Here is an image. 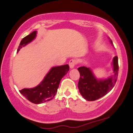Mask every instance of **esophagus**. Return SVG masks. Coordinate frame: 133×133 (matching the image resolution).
Returning a JSON list of instances; mask_svg holds the SVG:
<instances>
[{
	"label": "esophagus",
	"mask_w": 133,
	"mask_h": 133,
	"mask_svg": "<svg viewBox=\"0 0 133 133\" xmlns=\"http://www.w3.org/2000/svg\"><path fill=\"white\" fill-rule=\"evenodd\" d=\"M76 64V61L74 60V59H71V60H70L69 62V67L71 69L74 68Z\"/></svg>",
	"instance_id": "obj_1"
}]
</instances>
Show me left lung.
Wrapping results in <instances>:
<instances>
[{
  "label": "left lung",
  "instance_id": "left-lung-1",
  "mask_svg": "<svg viewBox=\"0 0 133 133\" xmlns=\"http://www.w3.org/2000/svg\"><path fill=\"white\" fill-rule=\"evenodd\" d=\"M111 43L112 44L110 39ZM112 65L113 74L107 79H97L89 68L82 66L77 69L80 73L78 88L81 94L85 99L92 101L103 97L114 88L118 76V58L114 57Z\"/></svg>",
  "mask_w": 133,
  "mask_h": 133
}]
</instances>
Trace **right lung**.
Masks as SVG:
<instances>
[{"label": "right lung", "instance_id": "obj_1", "mask_svg": "<svg viewBox=\"0 0 133 133\" xmlns=\"http://www.w3.org/2000/svg\"><path fill=\"white\" fill-rule=\"evenodd\" d=\"M37 31H34L23 38L19 44L17 52L22 47L32 42L36 37ZM69 71L68 64L52 67L43 80L33 88H24L20 92L31 103L39 104L52 99L56 95L61 80Z\"/></svg>", "mask_w": 133, "mask_h": 133}]
</instances>
